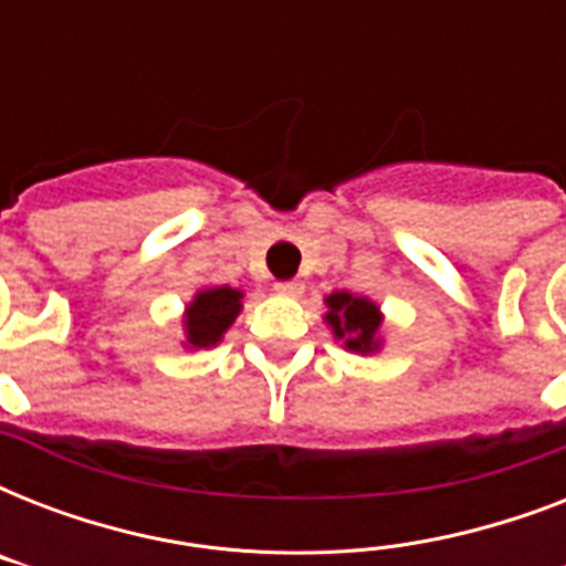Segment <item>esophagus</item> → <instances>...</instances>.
I'll return each mask as SVG.
<instances>
[{
	"label": "esophagus",
	"mask_w": 566,
	"mask_h": 566,
	"mask_svg": "<svg viewBox=\"0 0 566 566\" xmlns=\"http://www.w3.org/2000/svg\"><path fill=\"white\" fill-rule=\"evenodd\" d=\"M305 291V284L300 279H291V282H279L275 284V293H282V296H300Z\"/></svg>",
	"instance_id": "34e87169"
}]
</instances>
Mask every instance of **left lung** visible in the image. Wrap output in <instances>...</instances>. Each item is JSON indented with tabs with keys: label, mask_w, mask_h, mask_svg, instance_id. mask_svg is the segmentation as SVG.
Here are the masks:
<instances>
[{
	"label": "left lung",
	"mask_w": 566,
	"mask_h": 566,
	"mask_svg": "<svg viewBox=\"0 0 566 566\" xmlns=\"http://www.w3.org/2000/svg\"><path fill=\"white\" fill-rule=\"evenodd\" d=\"M323 319L337 344H344L346 353L376 355L385 346V337H381L385 314L370 296H358L349 291L328 293Z\"/></svg>",
	"instance_id": "obj_1"
}]
</instances>
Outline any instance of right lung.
Returning a JSON list of instances; mask_svg holds the SVG:
<instances>
[{
	"label": "right lung",
	"mask_w": 566,
	"mask_h": 566,
	"mask_svg": "<svg viewBox=\"0 0 566 566\" xmlns=\"http://www.w3.org/2000/svg\"><path fill=\"white\" fill-rule=\"evenodd\" d=\"M240 311H243V291L238 287H229V284L199 287L181 314V328H185L181 346L190 353L213 349L226 337L231 323L238 319Z\"/></svg>",
	"instance_id": "add662e5"
}]
</instances>
